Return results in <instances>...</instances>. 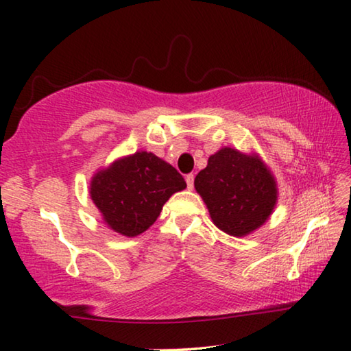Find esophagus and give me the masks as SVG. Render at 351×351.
Returning a JSON list of instances; mask_svg holds the SVG:
<instances>
[{
    "label": "esophagus",
    "mask_w": 351,
    "mask_h": 351,
    "mask_svg": "<svg viewBox=\"0 0 351 351\" xmlns=\"http://www.w3.org/2000/svg\"><path fill=\"white\" fill-rule=\"evenodd\" d=\"M193 181H195V176L193 175H187L186 176V182H187V189L189 190L193 189Z\"/></svg>",
    "instance_id": "1"
}]
</instances>
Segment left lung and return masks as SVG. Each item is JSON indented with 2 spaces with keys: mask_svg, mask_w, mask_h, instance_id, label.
Wrapping results in <instances>:
<instances>
[{
  "mask_svg": "<svg viewBox=\"0 0 351 351\" xmlns=\"http://www.w3.org/2000/svg\"><path fill=\"white\" fill-rule=\"evenodd\" d=\"M213 224L232 237L258 229L277 204L274 176L257 154L224 147L195 178Z\"/></svg>",
  "mask_w": 351,
  "mask_h": 351,
  "instance_id": "8db88e82",
  "label": "left lung"
}]
</instances>
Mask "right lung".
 Instances as JSON below:
<instances>
[{
    "label": "right lung",
    "mask_w": 351,
    "mask_h": 351,
    "mask_svg": "<svg viewBox=\"0 0 351 351\" xmlns=\"http://www.w3.org/2000/svg\"><path fill=\"white\" fill-rule=\"evenodd\" d=\"M187 187L156 154L136 152L99 170L90 184L93 203L114 232L136 237L156 221L171 195Z\"/></svg>",
    "instance_id": "right-lung-1"
}]
</instances>
